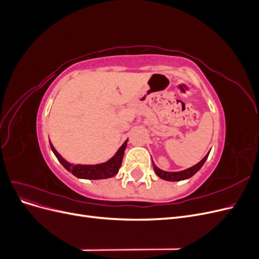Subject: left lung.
Wrapping results in <instances>:
<instances>
[{"mask_svg": "<svg viewBox=\"0 0 259 259\" xmlns=\"http://www.w3.org/2000/svg\"><path fill=\"white\" fill-rule=\"evenodd\" d=\"M208 154H209V152L198 164H195L194 166H192L190 168H187V169L182 170V171H165V170L160 169L159 167H156L154 164H153V169L155 171V174L158 175L160 178L164 179V180H168V182H179V180L190 178L195 173H197V171L203 166V164L205 163Z\"/></svg>", "mask_w": 259, "mask_h": 259, "instance_id": "8db88e82", "label": "left lung"}]
</instances>
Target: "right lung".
Returning a JSON list of instances; mask_svg holds the SVG:
<instances>
[{
  "mask_svg": "<svg viewBox=\"0 0 259 259\" xmlns=\"http://www.w3.org/2000/svg\"><path fill=\"white\" fill-rule=\"evenodd\" d=\"M51 148L53 152L56 155V158L58 161L62 164L67 170L71 171V173L77 177V178H84V179H105V178H110L114 176L117 171H119L122 160H123V155L125 148H126L127 145V140L125 142L117 152L112 156V158L101 164H96V165H81V164H76V165H73V164H70L66 160L61 158V155L56 151V149L53 147L51 144Z\"/></svg>",
  "mask_w": 259,
  "mask_h": 259,
  "instance_id": "1",
  "label": "right lung"
}]
</instances>
